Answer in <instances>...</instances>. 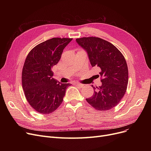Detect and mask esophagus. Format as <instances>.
<instances>
[{"instance_id": "esophagus-1", "label": "esophagus", "mask_w": 151, "mask_h": 151, "mask_svg": "<svg viewBox=\"0 0 151 151\" xmlns=\"http://www.w3.org/2000/svg\"><path fill=\"white\" fill-rule=\"evenodd\" d=\"M74 84H75V86H80V87H81V88H82V87H83V86H84V85H83V84H81V83H74Z\"/></svg>"}]
</instances>
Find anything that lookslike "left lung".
Segmentation results:
<instances>
[{
    "instance_id": "8db88e82",
    "label": "left lung",
    "mask_w": 151,
    "mask_h": 151,
    "mask_svg": "<svg viewBox=\"0 0 151 151\" xmlns=\"http://www.w3.org/2000/svg\"><path fill=\"white\" fill-rule=\"evenodd\" d=\"M78 44L88 54L92 67L100 71L99 87H93L94 92L86 101L95 109L102 111L115 107L123 98L127 88L128 67L123 54L112 43L99 37L76 38Z\"/></svg>"
}]
</instances>
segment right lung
I'll return each mask as SVG.
<instances>
[{
  "label": "right lung",
  "instance_id": "add662e5",
  "mask_svg": "<svg viewBox=\"0 0 151 151\" xmlns=\"http://www.w3.org/2000/svg\"><path fill=\"white\" fill-rule=\"evenodd\" d=\"M73 38H52L37 45L27 55L22 71V86L26 98L38 113L55 111L71 84L52 78V68L59 61L65 47Z\"/></svg>",
  "mask_w": 151,
  "mask_h": 151
}]
</instances>
